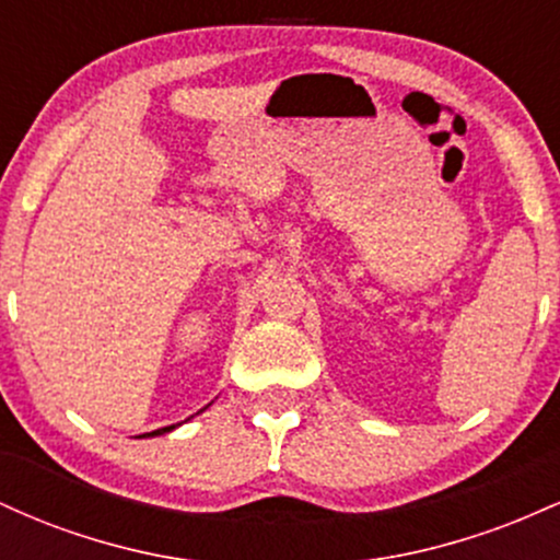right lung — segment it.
<instances>
[{"label": "right lung", "mask_w": 560, "mask_h": 560, "mask_svg": "<svg viewBox=\"0 0 560 560\" xmlns=\"http://www.w3.org/2000/svg\"><path fill=\"white\" fill-rule=\"evenodd\" d=\"M205 408H208V405H205ZM202 408V410H205ZM202 410H199V413H202ZM176 427H182V423H171V427H163V429H155V432H150V434H139V436H158V434H168V432H173V429Z\"/></svg>", "instance_id": "obj_1"}]
</instances>
